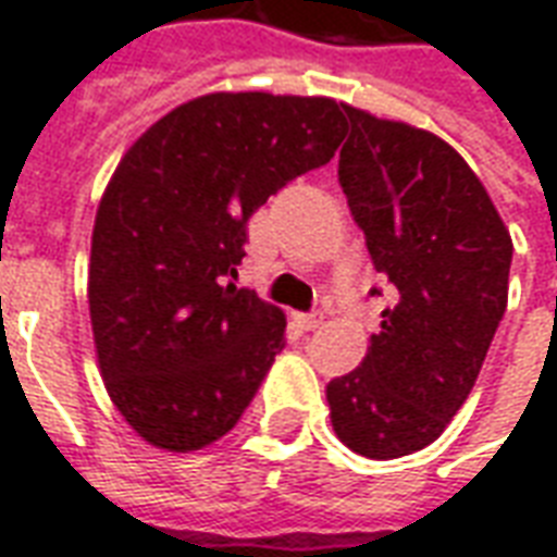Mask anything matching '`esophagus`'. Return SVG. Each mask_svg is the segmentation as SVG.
<instances>
[{
    "label": "esophagus",
    "mask_w": 557,
    "mask_h": 557,
    "mask_svg": "<svg viewBox=\"0 0 557 557\" xmlns=\"http://www.w3.org/2000/svg\"><path fill=\"white\" fill-rule=\"evenodd\" d=\"M325 325V313L322 310H313V313L301 315V327L304 331H315V327Z\"/></svg>",
    "instance_id": "34e87169"
}]
</instances>
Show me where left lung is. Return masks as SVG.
Masks as SVG:
<instances>
[{"label": "left lung", "instance_id": "left-lung-1", "mask_svg": "<svg viewBox=\"0 0 557 557\" xmlns=\"http://www.w3.org/2000/svg\"><path fill=\"white\" fill-rule=\"evenodd\" d=\"M343 110L351 134L339 187L397 304L382 310L361 367L325 394L339 442L397 459L435 442L478 382L507 310L513 242L454 146L349 103Z\"/></svg>", "mask_w": 557, "mask_h": 557}]
</instances>
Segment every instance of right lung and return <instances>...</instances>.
<instances>
[{"label":"right lung","mask_w":557,"mask_h":557,"mask_svg":"<svg viewBox=\"0 0 557 557\" xmlns=\"http://www.w3.org/2000/svg\"><path fill=\"white\" fill-rule=\"evenodd\" d=\"M343 134L331 98L214 91L127 148L91 232L89 313L107 394L143 442L190 454L250 406L286 315L232 283L247 220Z\"/></svg>","instance_id":"obj_1"}]
</instances>
